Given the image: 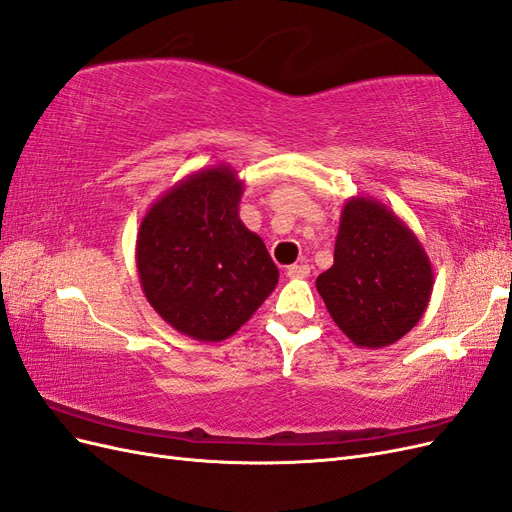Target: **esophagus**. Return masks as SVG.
I'll return each mask as SVG.
<instances>
[{"instance_id": "obj_1", "label": "esophagus", "mask_w": 512, "mask_h": 512, "mask_svg": "<svg viewBox=\"0 0 512 512\" xmlns=\"http://www.w3.org/2000/svg\"><path fill=\"white\" fill-rule=\"evenodd\" d=\"M307 275H309V267L305 262H297V265H290L286 269V277H290V280H305Z\"/></svg>"}]
</instances>
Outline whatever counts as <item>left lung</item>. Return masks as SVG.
Instances as JSON below:
<instances>
[{
    "mask_svg": "<svg viewBox=\"0 0 512 512\" xmlns=\"http://www.w3.org/2000/svg\"><path fill=\"white\" fill-rule=\"evenodd\" d=\"M316 288L331 318L359 348H384L423 318L433 269L423 243L397 215L371 196L346 200L333 267Z\"/></svg>",
    "mask_w": 512,
    "mask_h": 512,
    "instance_id": "left-lung-1",
    "label": "left lung"
}]
</instances>
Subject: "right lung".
I'll return each mask as SVG.
<instances>
[{
    "label": "right lung",
    "mask_w": 512,
    "mask_h": 512,
    "mask_svg": "<svg viewBox=\"0 0 512 512\" xmlns=\"http://www.w3.org/2000/svg\"><path fill=\"white\" fill-rule=\"evenodd\" d=\"M243 188L230 164L200 168L166 190L138 228L147 301L198 342L235 335L280 280L265 243L239 218Z\"/></svg>",
    "instance_id": "add662e5"
}]
</instances>
